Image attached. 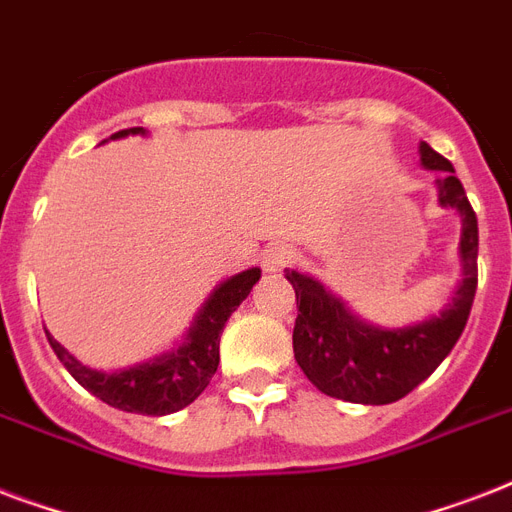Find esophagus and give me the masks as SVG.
<instances>
[{"label":"esophagus","instance_id":"obj_1","mask_svg":"<svg viewBox=\"0 0 512 512\" xmlns=\"http://www.w3.org/2000/svg\"><path fill=\"white\" fill-rule=\"evenodd\" d=\"M295 249L287 247V244H273L263 252V271L265 273H279L284 268L295 263Z\"/></svg>","mask_w":512,"mask_h":512}]
</instances>
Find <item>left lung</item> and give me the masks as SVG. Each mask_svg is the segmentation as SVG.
Masks as SVG:
<instances>
[{"label":"left lung","instance_id":"obj_1","mask_svg":"<svg viewBox=\"0 0 512 512\" xmlns=\"http://www.w3.org/2000/svg\"><path fill=\"white\" fill-rule=\"evenodd\" d=\"M425 170L441 172L436 180L438 204L462 217V279L446 308L420 324L385 329L369 324L308 273L287 271L295 287L297 321L292 348L305 377L332 398L350 404H393L412 393L452 353L468 324L478 287V220L454 167L420 143Z\"/></svg>","mask_w":512,"mask_h":512}]
</instances>
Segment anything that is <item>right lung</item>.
<instances>
[{
    "mask_svg": "<svg viewBox=\"0 0 512 512\" xmlns=\"http://www.w3.org/2000/svg\"><path fill=\"white\" fill-rule=\"evenodd\" d=\"M127 135H146V130L132 127V130L111 135V140L127 138ZM257 281H260V268H247L231 279L220 281L175 348L135 366L114 369V372L90 369L74 353H68L50 332H47V340L68 374L84 390H90L92 396H98L100 401L122 412L164 417L193 404L201 396V390L207 388L220 364V335H223L225 321L247 300Z\"/></svg>",
    "mask_w": 512,
    "mask_h": 512,
    "instance_id": "obj_1",
    "label": "right lung"
}]
</instances>
